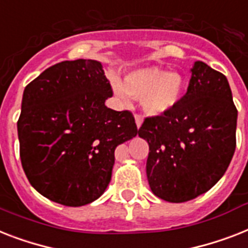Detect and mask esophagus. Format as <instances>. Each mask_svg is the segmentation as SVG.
Segmentation results:
<instances>
[{"label": "esophagus", "instance_id": "esophagus-1", "mask_svg": "<svg viewBox=\"0 0 248 248\" xmlns=\"http://www.w3.org/2000/svg\"><path fill=\"white\" fill-rule=\"evenodd\" d=\"M135 122H136V126H138V128H140V126H141V124H142L141 114H135Z\"/></svg>", "mask_w": 248, "mask_h": 248}]
</instances>
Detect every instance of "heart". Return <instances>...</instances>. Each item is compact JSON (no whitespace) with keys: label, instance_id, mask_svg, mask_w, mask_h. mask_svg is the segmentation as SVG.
<instances>
[{"label":"heart","instance_id":"heart-1","mask_svg":"<svg viewBox=\"0 0 248 248\" xmlns=\"http://www.w3.org/2000/svg\"><path fill=\"white\" fill-rule=\"evenodd\" d=\"M185 80L180 74L159 67H145L131 71L124 80V88L114 82L118 95L127 93L140 98L141 108L149 116H159L170 110L182 98Z\"/></svg>","mask_w":248,"mask_h":248}]
</instances>
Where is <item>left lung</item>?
Instances as JSON below:
<instances>
[{"label": "left lung", "instance_id": "8db88e82", "mask_svg": "<svg viewBox=\"0 0 248 248\" xmlns=\"http://www.w3.org/2000/svg\"><path fill=\"white\" fill-rule=\"evenodd\" d=\"M186 94L166 113L146 117L139 136L149 144L153 194L170 202L200 196L218 182L235 150L237 108L228 80L201 61Z\"/></svg>", "mask_w": 248, "mask_h": 248}]
</instances>
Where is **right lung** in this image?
I'll use <instances>...</instances> for the list:
<instances>
[{"mask_svg":"<svg viewBox=\"0 0 248 248\" xmlns=\"http://www.w3.org/2000/svg\"><path fill=\"white\" fill-rule=\"evenodd\" d=\"M102 63L63 61L25 86L17 121L20 159L30 185L44 197L82 206L102 196L114 150L138 135L130 110H113Z\"/></svg>","mask_w":248,"mask_h":248,"instance_id":"1","label":"right lung"}]
</instances>
